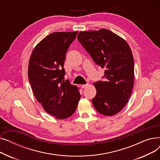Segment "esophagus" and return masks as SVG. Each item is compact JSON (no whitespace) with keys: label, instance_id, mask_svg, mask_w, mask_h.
Listing matches in <instances>:
<instances>
[{"label":"esophagus","instance_id":"1","mask_svg":"<svg viewBox=\"0 0 160 160\" xmlns=\"http://www.w3.org/2000/svg\"><path fill=\"white\" fill-rule=\"evenodd\" d=\"M88 86V84H85V85H81V86H80V87H81V88H82V89H84V88H87Z\"/></svg>","mask_w":160,"mask_h":160}]
</instances>
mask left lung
Wrapping results in <instances>:
<instances>
[{
	"label": "left lung",
	"mask_w": 160,
	"mask_h": 160,
	"mask_svg": "<svg viewBox=\"0 0 160 160\" xmlns=\"http://www.w3.org/2000/svg\"><path fill=\"white\" fill-rule=\"evenodd\" d=\"M77 39L93 60L106 69L104 81L94 83L97 93L92 102L95 108L104 115L117 114L127 104L133 86L134 60L130 47L123 38L105 28L80 32Z\"/></svg>",
	"instance_id": "1"
}]
</instances>
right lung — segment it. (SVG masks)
<instances>
[{
    "mask_svg": "<svg viewBox=\"0 0 160 160\" xmlns=\"http://www.w3.org/2000/svg\"><path fill=\"white\" fill-rule=\"evenodd\" d=\"M78 31L53 32L33 48L28 75L32 91L44 110L58 119L71 117L80 99L78 87L65 82V54Z\"/></svg>",
    "mask_w": 160,
    "mask_h": 160,
    "instance_id": "obj_1",
    "label": "right lung"
}]
</instances>
